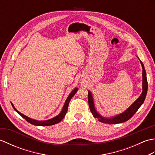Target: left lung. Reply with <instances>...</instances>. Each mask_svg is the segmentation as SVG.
Listing matches in <instances>:
<instances>
[{
	"instance_id": "left-lung-1",
	"label": "left lung",
	"mask_w": 155,
	"mask_h": 155,
	"mask_svg": "<svg viewBox=\"0 0 155 155\" xmlns=\"http://www.w3.org/2000/svg\"><path fill=\"white\" fill-rule=\"evenodd\" d=\"M140 64L142 65L143 68V91L141 93L140 96L139 97V98L134 102L133 104L131 106L127 108V109L123 112V113H120V114H118L117 116L113 117L110 118H104L102 117L100 114L97 113L94 108V101L93 95H92L91 91H88V104H89L90 110L91 111L92 114H93V117L94 118H98V120L102 123H108V124H118V123H124L125 121H127L129 120L130 118L132 117L133 115L135 114L136 112L138 110V109L140 108L141 105L144 103V99H145L147 90H148V82L147 79V74L145 69L144 67V64L142 62V61H140Z\"/></svg>"
}]
</instances>
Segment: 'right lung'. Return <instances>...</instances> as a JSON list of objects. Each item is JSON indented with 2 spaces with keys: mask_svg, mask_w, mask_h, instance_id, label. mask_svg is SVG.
<instances>
[{
  "mask_svg": "<svg viewBox=\"0 0 155 155\" xmlns=\"http://www.w3.org/2000/svg\"><path fill=\"white\" fill-rule=\"evenodd\" d=\"M77 91H78V88H75L72 91L71 93H70V94L68 95V97H67V100H66V101H65L64 106H63V107H62V110L61 112V113H59V114L57 115V117H55L54 118H51V119H49V120H47L40 121V120H37L32 119V118H29V117H28L27 116H25V115L22 114L21 113H20L18 110H16V108H15V107H14V105H13V104L12 103H11V104H12L13 108H14L16 112V113H18L22 118H24L26 120H27V122H28L29 123H31L32 124H34V125H36V126H42V127H44V126H50V125H53V124H57V123H59V122H61L62 119H63V118L64 117L66 114H67V113L69 102H70L71 99L72 98V97H73L74 95L75 94V93H77Z\"/></svg>",
  "mask_w": 155,
  "mask_h": 155,
  "instance_id": "right-lung-1",
  "label": "right lung"
}]
</instances>
